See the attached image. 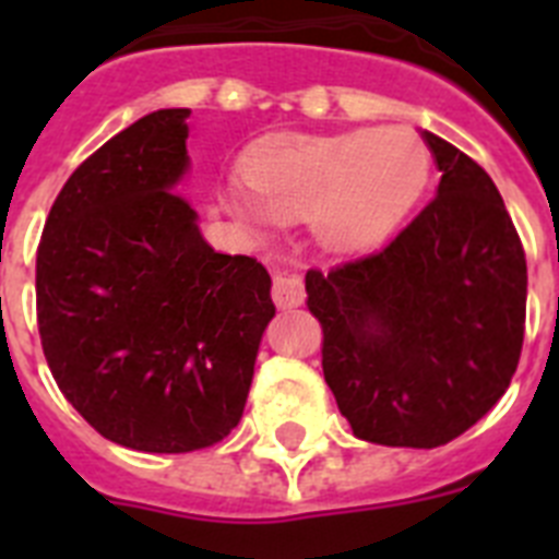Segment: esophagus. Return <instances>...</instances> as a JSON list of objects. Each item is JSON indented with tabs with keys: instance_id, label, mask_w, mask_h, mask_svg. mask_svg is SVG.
<instances>
[{
	"instance_id": "1",
	"label": "esophagus",
	"mask_w": 559,
	"mask_h": 559,
	"mask_svg": "<svg viewBox=\"0 0 559 559\" xmlns=\"http://www.w3.org/2000/svg\"><path fill=\"white\" fill-rule=\"evenodd\" d=\"M271 299H274L276 308L283 310L299 308L305 302L302 276L290 274V271H276L274 285H271Z\"/></svg>"
}]
</instances>
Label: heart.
<instances>
[{"mask_svg": "<svg viewBox=\"0 0 559 559\" xmlns=\"http://www.w3.org/2000/svg\"><path fill=\"white\" fill-rule=\"evenodd\" d=\"M251 190H226V210L257 231L310 221L328 249L355 254L383 243L417 204L428 153L408 128L276 133L243 159Z\"/></svg>", "mask_w": 559, "mask_h": 559, "instance_id": "b5f03b06", "label": "heart"}]
</instances>
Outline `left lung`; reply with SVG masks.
Segmentation results:
<instances>
[{
  "label": "left lung",
  "mask_w": 559,
  "mask_h": 559,
  "mask_svg": "<svg viewBox=\"0 0 559 559\" xmlns=\"http://www.w3.org/2000/svg\"><path fill=\"white\" fill-rule=\"evenodd\" d=\"M437 195L386 249L305 276L322 369L353 433L437 448L510 386L526 324V254L476 162L423 131Z\"/></svg>",
  "instance_id": "obj_1"
}]
</instances>
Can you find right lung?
Returning a JSON list of instances; mask_svg holds the SVG:
<instances>
[{
  "label": "right lung",
  "instance_id": "obj_1",
  "mask_svg": "<svg viewBox=\"0 0 559 559\" xmlns=\"http://www.w3.org/2000/svg\"><path fill=\"white\" fill-rule=\"evenodd\" d=\"M187 108L153 111L67 179L36 254L44 358L100 437L145 453H190L243 417L274 316L254 257L201 237L179 187Z\"/></svg>",
  "mask_w": 559,
  "mask_h": 559
}]
</instances>
